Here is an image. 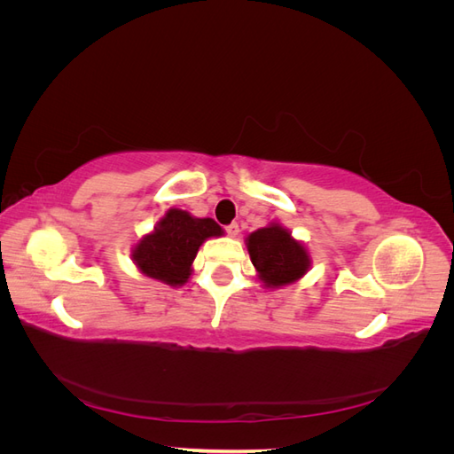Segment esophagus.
<instances>
[{"mask_svg":"<svg viewBox=\"0 0 454 454\" xmlns=\"http://www.w3.org/2000/svg\"><path fill=\"white\" fill-rule=\"evenodd\" d=\"M225 231H227V235H229V237H237V235H239V223H231V225H227V227H225Z\"/></svg>","mask_w":454,"mask_h":454,"instance_id":"obj_1","label":"esophagus"}]
</instances>
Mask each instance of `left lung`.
Masks as SVG:
<instances>
[{
    "label": "left lung",
    "mask_w": 454,
    "mask_h": 454,
    "mask_svg": "<svg viewBox=\"0 0 454 454\" xmlns=\"http://www.w3.org/2000/svg\"><path fill=\"white\" fill-rule=\"evenodd\" d=\"M246 248L255 269V277L265 290H278L301 280L312 267L305 242L294 239L292 231L270 222L246 237Z\"/></svg>",
    "instance_id": "obj_1"
}]
</instances>
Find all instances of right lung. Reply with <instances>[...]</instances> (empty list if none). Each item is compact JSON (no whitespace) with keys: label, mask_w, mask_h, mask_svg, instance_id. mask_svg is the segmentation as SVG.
Returning a JSON list of instances; mask_svg holds the SVG:
<instances>
[{"label":"right lung","mask_w":454,"mask_h":454,"mask_svg":"<svg viewBox=\"0 0 454 454\" xmlns=\"http://www.w3.org/2000/svg\"><path fill=\"white\" fill-rule=\"evenodd\" d=\"M225 231L212 217H195L180 208H168L132 246L130 259L145 277L172 287L189 282L193 261L202 242L223 237Z\"/></svg>","instance_id":"add662e5"}]
</instances>
